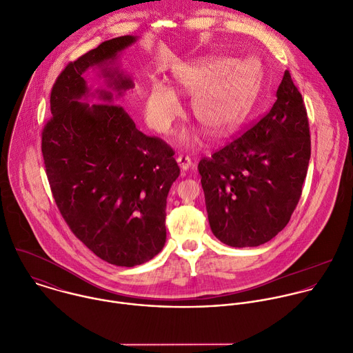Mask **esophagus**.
Instances as JSON below:
<instances>
[{"mask_svg": "<svg viewBox=\"0 0 353 353\" xmlns=\"http://www.w3.org/2000/svg\"><path fill=\"white\" fill-rule=\"evenodd\" d=\"M177 163H179V166L181 168V170H188V169L192 168V165H194V162L191 161V158H190L188 155H183V154H180V155L177 157Z\"/></svg>", "mask_w": 353, "mask_h": 353, "instance_id": "obj_1", "label": "esophagus"}]
</instances>
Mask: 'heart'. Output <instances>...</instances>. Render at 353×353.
Here are the masks:
<instances>
[{
	"label": "heart",
	"instance_id": "b5f03b06",
	"mask_svg": "<svg viewBox=\"0 0 353 353\" xmlns=\"http://www.w3.org/2000/svg\"><path fill=\"white\" fill-rule=\"evenodd\" d=\"M173 77L180 92L192 95L195 119L217 134L243 123L256 102V73L245 61L208 59L183 65L174 69ZM144 112L154 130L168 134L181 113V103L174 90L154 81Z\"/></svg>",
	"mask_w": 353,
	"mask_h": 353
}]
</instances>
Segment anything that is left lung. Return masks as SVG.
Masks as SVG:
<instances>
[{
	"label": "left lung",
	"mask_w": 353,
	"mask_h": 353,
	"mask_svg": "<svg viewBox=\"0 0 353 353\" xmlns=\"http://www.w3.org/2000/svg\"><path fill=\"white\" fill-rule=\"evenodd\" d=\"M276 95L259 122L198 163L212 232L230 247L270 241L287 225L302 194L310 133L288 70Z\"/></svg>",
	"instance_id": "8db88e82"
}]
</instances>
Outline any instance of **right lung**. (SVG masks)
<instances>
[{"label": "right lung", "mask_w": 353, "mask_h": 353, "mask_svg": "<svg viewBox=\"0 0 353 353\" xmlns=\"http://www.w3.org/2000/svg\"><path fill=\"white\" fill-rule=\"evenodd\" d=\"M122 36L69 62L51 90V119L41 134L46 173L55 203L74 236L102 261L133 268L151 261L166 243V198L180 168L173 150L141 133L112 92L88 95L83 73L102 68L108 85L133 88L130 77L108 68L136 43Z\"/></svg>", "instance_id": "right-lung-1"}]
</instances>
